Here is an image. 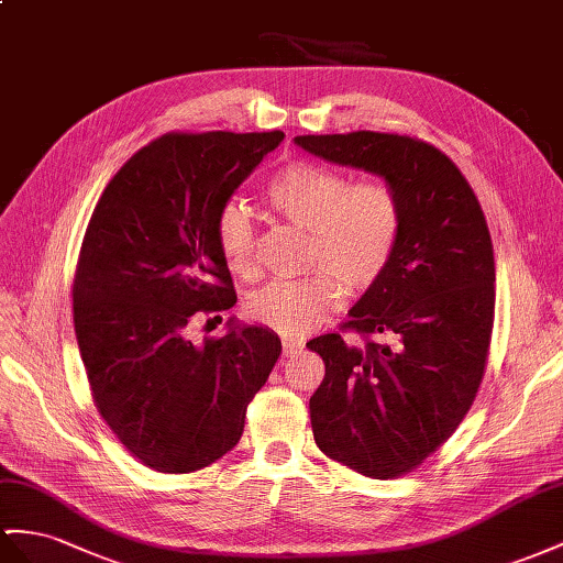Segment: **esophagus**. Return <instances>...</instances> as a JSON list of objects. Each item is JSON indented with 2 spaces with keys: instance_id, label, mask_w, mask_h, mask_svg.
Here are the masks:
<instances>
[{
  "instance_id": "esophagus-1",
  "label": "esophagus",
  "mask_w": 563,
  "mask_h": 563,
  "mask_svg": "<svg viewBox=\"0 0 563 563\" xmlns=\"http://www.w3.org/2000/svg\"><path fill=\"white\" fill-rule=\"evenodd\" d=\"M301 347H305V344H301V342H295V340H283V356H292V354L301 352Z\"/></svg>"
}]
</instances>
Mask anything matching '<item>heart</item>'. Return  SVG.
I'll use <instances>...</instances> for the list:
<instances>
[{"label":"heart","instance_id":"b5f03b06","mask_svg":"<svg viewBox=\"0 0 563 563\" xmlns=\"http://www.w3.org/2000/svg\"><path fill=\"white\" fill-rule=\"evenodd\" d=\"M266 201L285 221L309 230L305 266L321 271L262 287L247 311L258 325L305 338L340 307L342 285L362 292L383 276L399 238V205L385 183L352 185L342 173L307 162L280 168L266 187ZM216 242L235 276H256L254 221L238 201L216 219Z\"/></svg>","mask_w":563,"mask_h":563}]
</instances>
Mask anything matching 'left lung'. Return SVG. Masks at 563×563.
Listing matches in <instances>:
<instances>
[{
  "instance_id": "8db88e82",
  "label": "left lung",
  "mask_w": 563,
  "mask_h": 563,
  "mask_svg": "<svg viewBox=\"0 0 563 563\" xmlns=\"http://www.w3.org/2000/svg\"><path fill=\"white\" fill-rule=\"evenodd\" d=\"M297 147L385 180L399 238L340 333L307 342L325 362L309 399L321 452L368 478H397L452 435L478 393L495 319V256L483 209L440 150L407 135H297Z\"/></svg>"
}]
</instances>
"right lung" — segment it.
Returning <instances> with one entry per match:
<instances>
[{"label":"right lung","instance_id":"add662e5","mask_svg":"<svg viewBox=\"0 0 563 563\" xmlns=\"http://www.w3.org/2000/svg\"><path fill=\"white\" fill-rule=\"evenodd\" d=\"M283 133H168L133 154L90 219L74 323L92 399L142 464L190 473L238 444L280 356L266 325L228 319L195 344L187 323L238 301L216 219Z\"/></svg>","mask_w":563,"mask_h":563}]
</instances>
